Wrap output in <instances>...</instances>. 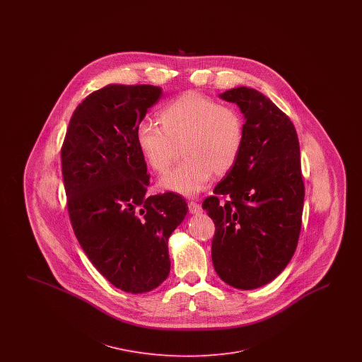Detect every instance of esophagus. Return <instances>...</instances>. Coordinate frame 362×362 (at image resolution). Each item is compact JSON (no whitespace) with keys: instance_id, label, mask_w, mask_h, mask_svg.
Segmentation results:
<instances>
[{"instance_id":"34e87169","label":"esophagus","mask_w":362,"mask_h":362,"mask_svg":"<svg viewBox=\"0 0 362 362\" xmlns=\"http://www.w3.org/2000/svg\"><path fill=\"white\" fill-rule=\"evenodd\" d=\"M189 211L191 214H197V213H201V211H202V207H201L199 204L191 201V202H189Z\"/></svg>"}]
</instances>
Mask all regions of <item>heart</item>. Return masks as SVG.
Returning <instances> with one entry per match:
<instances>
[{"instance_id":"obj_1","label":"heart","mask_w":362,"mask_h":362,"mask_svg":"<svg viewBox=\"0 0 362 362\" xmlns=\"http://www.w3.org/2000/svg\"><path fill=\"white\" fill-rule=\"evenodd\" d=\"M161 127L142 122L136 141L148 165L158 175L168 173L180 155L186 160L161 179V189L183 195H197L213 173H229L244 146V119L232 107L206 95L189 90L158 112Z\"/></svg>"}]
</instances>
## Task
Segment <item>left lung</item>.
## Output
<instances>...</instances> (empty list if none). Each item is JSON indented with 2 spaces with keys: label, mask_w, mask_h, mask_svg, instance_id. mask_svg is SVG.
<instances>
[{
  "label": "left lung",
  "mask_w": 362,
  "mask_h": 362,
  "mask_svg": "<svg viewBox=\"0 0 362 362\" xmlns=\"http://www.w3.org/2000/svg\"><path fill=\"white\" fill-rule=\"evenodd\" d=\"M220 98L244 114V146L202 207L216 225V273L250 291L279 276L296 251L304 207L300 144L289 117L263 93L240 86Z\"/></svg>",
  "instance_id": "8db88e82"
}]
</instances>
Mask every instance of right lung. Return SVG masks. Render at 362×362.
Segmentation results:
<instances>
[{"label":"right lung","mask_w":362,"mask_h":362,"mask_svg":"<svg viewBox=\"0 0 362 362\" xmlns=\"http://www.w3.org/2000/svg\"><path fill=\"white\" fill-rule=\"evenodd\" d=\"M161 95L153 86L92 92L74 110L61 149L74 235L98 272L123 292H149L168 276V238L189 210L173 191L146 195L151 175L136 130Z\"/></svg>","instance_id":"1"}]
</instances>
